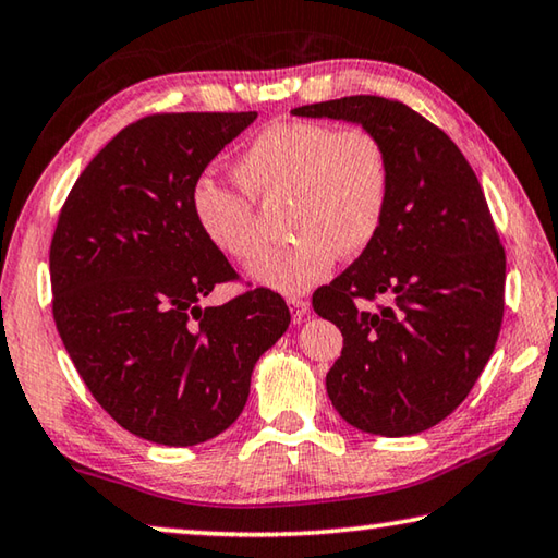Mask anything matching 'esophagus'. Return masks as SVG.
I'll list each match as a JSON object with an SVG mask.
<instances>
[{
  "mask_svg": "<svg viewBox=\"0 0 558 558\" xmlns=\"http://www.w3.org/2000/svg\"><path fill=\"white\" fill-rule=\"evenodd\" d=\"M288 305L292 310V323H295V325L305 323V317L310 313V302L302 298V295H290L288 298Z\"/></svg>",
  "mask_w": 558,
  "mask_h": 558,
  "instance_id": "esophagus-1",
  "label": "esophagus"
}]
</instances>
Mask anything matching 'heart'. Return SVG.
Listing matches in <instances>:
<instances>
[{
    "label": "heart",
    "mask_w": 558,
    "mask_h": 558,
    "mask_svg": "<svg viewBox=\"0 0 558 558\" xmlns=\"http://www.w3.org/2000/svg\"><path fill=\"white\" fill-rule=\"evenodd\" d=\"M235 177L253 199L288 202L286 231L295 235L268 251L248 276L270 290L298 295L329 276L337 258L359 256L379 235L391 199V159L369 128L335 130L323 122H272L235 162ZM241 189L202 177L192 211L206 239L233 260L263 248L256 206Z\"/></svg>",
    "instance_id": "b5f03b06"
}]
</instances>
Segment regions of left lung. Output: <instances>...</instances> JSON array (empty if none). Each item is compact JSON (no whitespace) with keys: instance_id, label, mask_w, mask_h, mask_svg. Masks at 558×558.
<instances>
[{"instance_id":"8db88e82","label":"left lung","mask_w":558,"mask_h":558,"mask_svg":"<svg viewBox=\"0 0 558 558\" xmlns=\"http://www.w3.org/2000/svg\"><path fill=\"white\" fill-rule=\"evenodd\" d=\"M290 112L369 128L391 159L379 235L313 295L344 337L329 401L374 436L428 430L465 401L502 327L505 248L483 186L446 132L399 100L349 96Z\"/></svg>"}]
</instances>
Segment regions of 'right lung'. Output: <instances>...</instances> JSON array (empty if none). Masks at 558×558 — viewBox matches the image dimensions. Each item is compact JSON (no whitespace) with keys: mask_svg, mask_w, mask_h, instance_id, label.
I'll use <instances>...</instances> for the list:
<instances>
[{"mask_svg":"<svg viewBox=\"0 0 558 558\" xmlns=\"http://www.w3.org/2000/svg\"><path fill=\"white\" fill-rule=\"evenodd\" d=\"M258 112H165L83 169L51 241L53 319L81 379L132 436L186 448L239 418L290 310L256 288L202 307L235 270L192 211L206 165Z\"/></svg>","mask_w":558,"mask_h":558,"instance_id":"add662e5","label":"right lung"}]
</instances>
